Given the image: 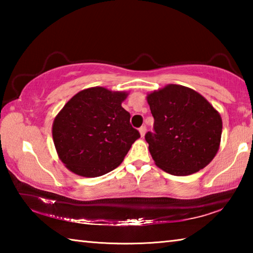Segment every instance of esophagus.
<instances>
[{"instance_id": "34e87169", "label": "esophagus", "mask_w": 253, "mask_h": 253, "mask_svg": "<svg viewBox=\"0 0 253 253\" xmlns=\"http://www.w3.org/2000/svg\"><path fill=\"white\" fill-rule=\"evenodd\" d=\"M139 132H140V136L144 137L145 136V132H146V127L145 126H142L139 128Z\"/></svg>"}]
</instances>
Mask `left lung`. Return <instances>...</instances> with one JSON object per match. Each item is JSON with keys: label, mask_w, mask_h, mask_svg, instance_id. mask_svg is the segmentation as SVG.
<instances>
[{"label": "left lung", "mask_w": 253, "mask_h": 253, "mask_svg": "<svg viewBox=\"0 0 253 253\" xmlns=\"http://www.w3.org/2000/svg\"><path fill=\"white\" fill-rule=\"evenodd\" d=\"M147 101L154 126L145 139L155 164L176 176L204 169L219 151L220 114L199 92L179 84L149 93Z\"/></svg>", "instance_id": "8db88e82"}]
</instances>
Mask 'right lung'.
Listing matches in <instances>:
<instances>
[{
  "mask_svg": "<svg viewBox=\"0 0 253 253\" xmlns=\"http://www.w3.org/2000/svg\"><path fill=\"white\" fill-rule=\"evenodd\" d=\"M126 92L102 87L80 91L55 117L52 136L62 163L71 172L97 177L123 162L140 137L130 125V114L122 107Z\"/></svg>",
  "mask_w": 253,
  "mask_h": 253,
  "instance_id": "right-lung-1",
  "label": "right lung"
}]
</instances>
